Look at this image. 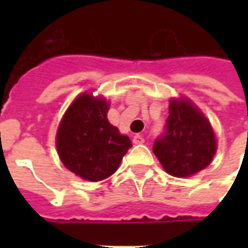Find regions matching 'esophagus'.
Here are the masks:
<instances>
[{
	"mask_svg": "<svg viewBox=\"0 0 248 248\" xmlns=\"http://www.w3.org/2000/svg\"><path fill=\"white\" fill-rule=\"evenodd\" d=\"M133 142H134L135 145H140V143H143V142H145V138H143V137H142L140 134H137V135H134Z\"/></svg>",
	"mask_w": 248,
	"mask_h": 248,
	"instance_id": "esophagus-1",
	"label": "esophagus"
}]
</instances>
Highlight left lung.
<instances>
[{"instance_id":"8db88e82","label":"left lung","mask_w":248,"mask_h":248,"mask_svg":"<svg viewBox=\"0 0 248 248\" xmlns=\"http://www.w3.org/2000/svg\"><path fill=\"white\" fill-rule=\"evenodd\" d=\"M153 151L163 169L178 178L191 177L211 163L217 140L211 124L188 99H171L165 133Z\"/></svg>"}]
</instances>
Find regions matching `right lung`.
<instances>
[{
    "mask_svg": "<svg viewBox=\"0 0 248 248\" xmlns=\"http://www.w3.org/2000/svg\"><path fill=\"white\" fill-rule=\"evenodd\" d=\"M108 103L83 93L73 101L58 126L56 145L67 170L90 182L117 171L131 147L127 135L108 122Z\"/></svg>",
    "mask_w": 248,
    "mask_h": 248,
    "instance_id": "1",
    "label": "right lung"
}]
</instances>
